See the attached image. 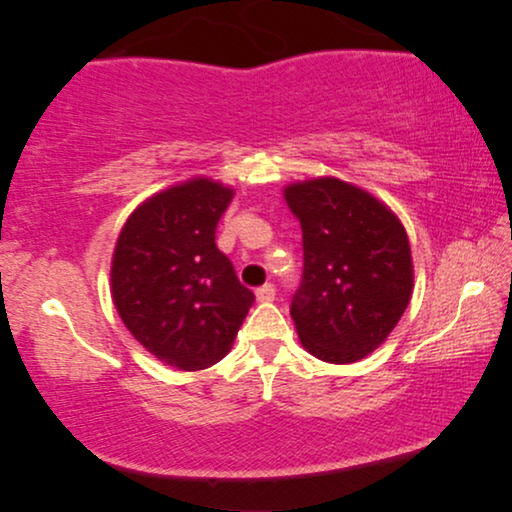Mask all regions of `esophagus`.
<instances>
[{
	"label": "esophagus",
	"instance_id": "esophagus-1",
	"mask_svg": "<svg viewBox=\"0 0 512 512\" xmlns=\"http://www.w3.org/2000/svg\"><path fill=\"white\" fill-rule=\"evenodd\" d=\"M274 295H276V288L272 286V283H265V286H261L256 290V299L258 301H274Z\"/></svg>",
	"mask_w": 512,
	"mask_h": 512
}]
</instances>
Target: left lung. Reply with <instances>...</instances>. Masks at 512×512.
Returning <instances> with one entry per match:
<instances>
[{
  "label": "left lung",
  "instance_id": "1",
  "mask_svg": "<svg viewBox=\"0 0 512 512\" xmlns=\"http://www.w3.org/2000/svg\"><path fill=\"white\" fill-rule=\"evenodd\" d=\"M304 274L290 315L301 345L326 363H356L381 345L413 295V258L397 215L333 177L292 183Z\"/></svg>",
  "mask_w": 512,
  "mask_h": 512
}]
</instances>
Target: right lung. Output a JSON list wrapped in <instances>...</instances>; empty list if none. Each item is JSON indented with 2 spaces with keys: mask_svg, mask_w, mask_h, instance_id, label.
Listing matches in <instances>:
<instances>
[{
  "mask_svg": "<svg viewBox=\"0 0 512 512\" xmlns=\"http://www.w3.org/2000/svg\"><path fill=\"white\" fill-rule=\"evenodd\" d=\"M233 190L192 179L158 192L117 238L111 288L122 322L149 354L183 372L226 356L254 292L215 245Z\"/></svg>",
  "mask_w": 512,
  "mask_h": 512,
  "instance_id": "1",
  "label": "right lung"
}]
</instances>
